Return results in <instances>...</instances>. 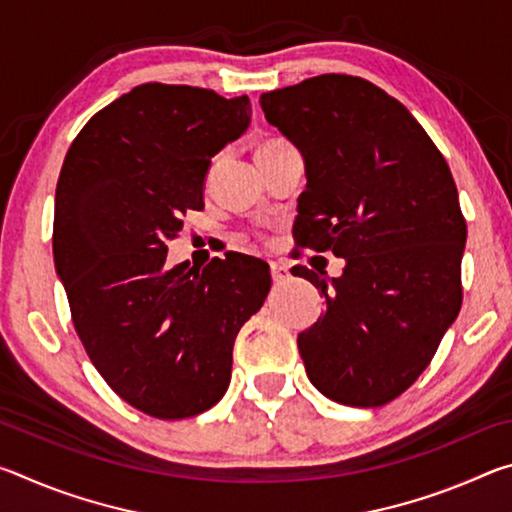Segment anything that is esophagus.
<instances>
[{
	"label": "esophagus",
	"mask_w": 512,
	"mask_h": 512,
	"mask_svg": "<svg viewBox=\"0 0 512 512\" xmlns=\"http://www.w3.org/2000/svg\"><path fill=\"white\" fill-rule=\"evenodd\" d=\"M271 277H273V282H287L291 277L289 266L282 262H271Z\"/></svg>",
	"instance_id": "34e87169"
}]
</instances>
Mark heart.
I'll use <instances>...</instances> for the list:
<instances>
[{
  "label": "heart",
  "mask_w": 512,
  "mask_h": 512,
  "mask_svg": "<svg viewBox=\"0 0 512 512\" xmlns=\"http://www.w3.org/2000/svg\"><path fill=\"white\" fill-rule=\"evenodd\" d=\"M271 142H277V140H268V142H262V144H271ZM262 144H259V146H262Z\"/></svg>",
  "instance_id": "heart-1"
}]
</instances>
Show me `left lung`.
Segmentation results:
<instances>
[{"instance_id": "left-lung-1", "label": "left lung", "mask_w": 512, "mask_h": 512, "mask_svg": "<svg viewBox=\"0 0 512 512\" xmlns=\"http://www.w3.org/2000/svg\"><path fill=\"white\" fill-rule=\"evenodd\" d=\"M259 106L305 160L296 241L345 259L339 277L293 266L327 302L298 334L307 377L345 406L391 402L461 311L467 225L452 171L411 112L359 76H314Z\"/></svg>"}]
</instances>
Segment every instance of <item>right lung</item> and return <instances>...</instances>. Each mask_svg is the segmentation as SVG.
Masks as SVG:
<instances>
[{"label": "right lung", "instance_id": "obj_1", "mask_svg": "<svg viewBox=\"0 0 512 512\" xmlns=\"http://www.w3.org/2000/svg\"><path fill=\"white\" fill-rule=\"evenodd\" d=\"M250 115L246 94L144 83L83 126L60 169L54 264L76 334L112 391L153 418L221 400L239 329L271 289L268 264L241 253L167 266L180 214L203 210L212 158Z\"/></svg>", "mask_w": 512, "mask_h": 512}]
</instances>
